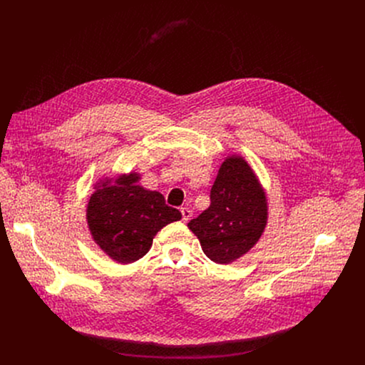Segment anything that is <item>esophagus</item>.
<instances>
[{"mask_svg":"<svg viewBox=\"0 0 365 365\" xmlns=\"http://www.w3.org/2000/svg\"><path fill=\"white\" fill-rule=\"evenodd\" d=\"M180 212H182V220H183L185 222H187V221L190 220V217H192V211L189 210V207H182Z\"/></svg>","mask_w":365,"mask_h":365,"instance_id":"34e87169","label":"esophagus"}]
</instances>
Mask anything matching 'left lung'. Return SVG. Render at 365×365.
Returning <instances> with one entry per match:
<instances>
[{
	"label": "left lung",
	"instance_id": "1",
	"mask_svg": "<svg viewBox=\"0 0 365 365\" xmlns=\"http://www.w3.org/2000/svg\"><path fill=\"white\" fill-rule=\"evenodd\" d=\"M267 224V197L250 165L230 155L211 189V205L187 227L207 258L228 264L248 252Z\"/></svg>",
	"mask_w": 365,
	"mask_h": 365
}]
</instances>
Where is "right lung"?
Instances as JSON below:
<instances>
[{"mask_svg":"<svg viewBox=\"0 0 365 365\" xmlns=\"http://www.w3.org/2000/svg\"><path fill=\"white\" fill-rule=\"evenodd\" d=\"M138 180L140 175L133 172L101 180L88 202L86 221L93 241L123 264L145 255L154 235L182 218L160 192L144 189Z\"/></svg>","mask_w":365,"mask_h":365,"instance_id":"add662e5","label":"right lung"}]
</instances>
